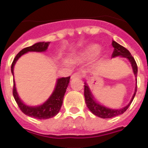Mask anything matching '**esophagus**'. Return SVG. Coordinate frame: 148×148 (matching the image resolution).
<instances>
[{
	"label": "esophagus",
	"mask_w": 148,
	"mask_h": 148,
	"mask_svg": "<svg viewBox=\"0 0 148 148\" xmlns=\"http://www.w3.org/2000/svg\"><path fill=\"white\" fill-rule=\"evenodd\" d=\"M83 77V74H82L81 72H77V73H75L71 76L72 79H74V78H82Z\"/></svg>",
	"instance_id": "obj_1"
}]
</instances>
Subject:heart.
<instances>
[{"instance_id":"1","label":"heart","mask_w":148,"mask_h":148,"mask_svg":"<svg viewBox=\"0 0 148 148\" xmlns=\"http://www.w3.org/2000/svg\"><path fill=\"white\" fill-rule=\"evenodd\" d=\"M99 52V47L97 45H91L86 48L81 53V58L83 59L91 58L92 56L95 55Z\"/></svg>"}]
</instances>
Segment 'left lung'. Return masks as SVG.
Wrapping results in <instances>:
<instances>
[{
  "mask_svg": "<svg viewBox=\"0 0 148 148\" xmlns=\"http://www.w3.org/2000/svg\"><path fill=\"white\" fill-rule=\"evenodd\" d=\"M112 45H113V48H114V51H113V55H112V58H115L117 56H121V57H124L129 60V61L131 64V66L133 67V73L136 77H137V73H138V67H137L136 62L135 59L133 56H131L130 53L125 47H122L121 45L119 44L118 43H116V41L113 40L112 41ZM137 82V81H136ZM84 85V98H85V102L87 104V108H89L91 112L93 113L95 116H99L100 118L102 119H110L113 118L115 116H117L119 115L123 114L125 111L127 110V108L130 107V104L133 101V99L135 97L136 92L137 90V85L135 89V92L133 94V97H132L131 100H130V103L125 107V108H121V109H110V108H106L104 106L101 105V104H98L92 96V93L90 92V90L87 84L86 83Z\"/></svg>",
  "mask_w": 148,
  "mask_h": 148,
  "instance_id": "8db88e82",
  "label": "left lung"
}]
</instances>
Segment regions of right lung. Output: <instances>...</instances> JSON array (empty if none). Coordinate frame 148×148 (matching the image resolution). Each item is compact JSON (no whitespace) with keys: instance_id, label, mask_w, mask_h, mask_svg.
<instances>
[{"instance_id":"right-lung-1","label":"right lung","mask_w":148,"mask_h":148,"mask_svg":"<svg viewBox=\"0 0 148 148\" xmlns=\"http://www.w3.org/2000/svg\"><path fill=\"white\" fill-rule=\"evenodd\" d=\"M49 44V42H38L31 46V47H26L21 50L17 54V56H15V58H14L12 63L11 71L12 75H14L13 69H14L15 63L22 55L28 53V52H44V51L47 50ZM70 76L58 78L57 80L56 88H55L53 94L50 95V97L46 101L44 104L40 106L31 107V106H27L25 104H23L18 96L14 80H13L12 90L13 96L15 98L16 103L18 104V108H20L21 110L27 116H31V117L38 119H50L58 114L60 109H61L64 96L65 92H66V90L68 87L69 82H70Z\"/></svg>"}]
</instances>
